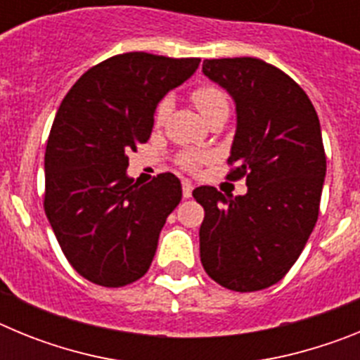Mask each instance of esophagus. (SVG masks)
Returning a JSON list of instances; mask_svg holds the SVG:
<instances>
[{"label":"esophagus","instance_id":"34e87169","mask_svg":"<svg viewBox=\"0 0 360 360\" xmlns=\"http://www.w3.org/2000/svg\"><path fill=\"white\" fill-rule=\"evenodd\" d=\"M182 193L184 198H191V195H193V184L189 180H184L182 182Z\"/></svg>","mask_w":360,"mask_h":360}]
</instances>
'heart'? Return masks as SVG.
<instances>
[{
    "instance_id": "1",
    "label": "heart",
    "mask_w": 360,
    "mask_h": 360,
    "mask_svg": "<svg viewBox=\"0 0 360 360\" xmlns=\"http://www.w3.org/2000/svg\"><path fill=\"white\" fill-rule=\"evenodd\" d=\"M193 103H195L196 110L200 111V115H202L203 119H209V117L218 113V111L229 110L227 97H225L224 91L214 88V86H202V88L193 91ZM169 111L171 101L169 98H164V101L157 106V111H155V122H164ZM203 160H207V153L186 151L180 155V164H182V167H186V169H196Z\"/></svg>"
}]
</instances>
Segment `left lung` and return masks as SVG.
Returning a JSON list of instances; mask_svg holds the SVG:
<instances>
[{
	"mask_svg": "<svg viewBox=\"0 0 360 360\" xmlns=\"http://www.w3.org/2000/svg\"><path fill=\"white\" fill-rule=\"evenodd\" d=\"M202 72L234 101L229 162L238 167L229 178L247 176L243 196L193 191L205 209L202 265L229 290H263L292 269L316 227L326 176L319 117L297 82L262 59H205Z\"/></svg>",
	"mask_w": 360,
	"mask_h": 360,
	"instance_id": "left-lung-1",
	"label": "left lung"
}]
</instances>
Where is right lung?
Instances as JSON below:
<instances>
[{
	"instance_id": "add662e5",
	"label": "right lung",
	"mask_w": 360,
	"mask_h": 360,
	"mask_svg": "<svg viewBox=\"0 0 360 360\" xmlns=\"http://www.w3.org/2000/svg\"><path fill=\"white\" fill-rule=\"evenodd\" d=\"M198 57L129 52L98 63L57 110L44 153V212L70 265L101 287L148 272L182 184L162 173L141 186L128 153L148 142L158 103L196 72Z\"/></svg>"
}]
</instances>
